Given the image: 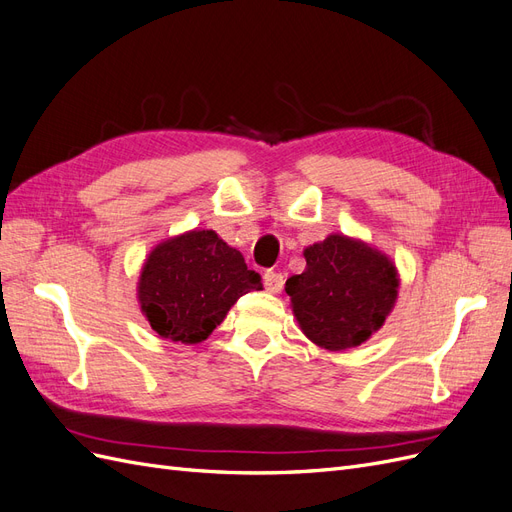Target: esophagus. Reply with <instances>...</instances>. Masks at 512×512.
Here are the masks:
<instances>
[{"instance_id":"obj_1","label":"esophagus","mask_w":512,"mask_h":512,"mask_svg":"<svg viewBox=\"0 0 512 512\" xmlns=\"http://www.w3.org/2000/svg\"><path fill=\"white\" fill-rule=\"evenodd\" d=\"M262 280H265V288H267L269 292H273V294L282 292V288H284V275L277 273V271H267L265 277H262Z\"/></svg>"}]
</instances>
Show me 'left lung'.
<instances>
[{"label": "left lung", "mask_w": 512, "mask_h": 512, "mask_svg": "<svg viewBox=\"0 0 512 512\" xmlns=\"http://www.w3.org/2000/svg\"><path fill=\"white\" fill-rule=\"evenodd\" d=\"M303 256L307 267L288 277L286 294L305 337L331 352L367 342L397 301L393 260L346 235H329Z\"/></svg>", "instance_id": "obj_1"}]
</instances>
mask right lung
<instances>
[{"mask_svg": "<svg viewBox=\"0 0 512 512\" xmlns=\"http://www.w3.org/2000/svg\"><path fill=\"white\" fill-rule=\"evenodd\" d=\"M262 290L239 250L215 230H190L153 247L138 277V303L162 339L200 344L243 294Z\"/></svg>", "mask_w": 512, "mask_h": 512, "instance_id": "add662e5", "label": "right lung"}]
</instances>
